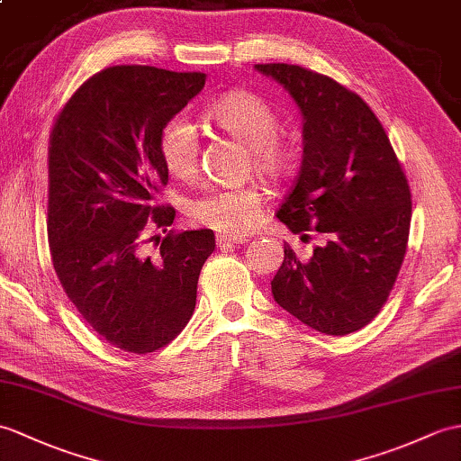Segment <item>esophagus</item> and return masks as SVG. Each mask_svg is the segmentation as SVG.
<instances>
[{
	"label": "esophagus",
	"instance_id": "1",
	"mask_svg": "<svg viewBox=\"0 0 461 461\" xmlns=\"http://www.w3.org/2000/svg\"><path fill=\"white\" fill-rule=\"evenodd\" d=\"M218 248H230V245H238V243H248V238H241V235H226V233H220L218 235Z\"/></svg>",
	"mask_w": 461,
	"mask_h": 461
}]
</instances>
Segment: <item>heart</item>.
<instances>
[{
    "instance_id": "obj_1",
    "label": "heart",
    "mask_w": 461,
    "mask_h": 461,
    "mask_svg": "<svg viewBox=\"0 0 461 461\" xmlns=\"http://www.w3.org/2000/svg\"><path fill=\"white\" fill-rule=\"evenodd\" d=\"M206 115L223 133L249 147L251 165L261 176L281 180L291 175L298 147L291 137L279 133V113L259 94L248 90L223 94ZM158 149L170 175L180 180L196 176L200 139L186 117L175 115L163 125ZM188 213L200 226L226 235H243L259 226L263 194L253 185L210 188L190 202Z\"/></svg>"
}]
</instances>
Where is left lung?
<instances>
[{
  "label": "left lung",
  "instance_id": "1",
  "mask_svg": "<svg viewBox=\"0 0 461 461\" xmlns=\"http://www.w3.org/2000/svg\"><path fill=\"white\" fill-rule=\"evenodd\" d=\"M255 68L281 82L304 115V157L276 218L324 243L304 259L285 243L271 281L286 312L328 336L367 326L387 303L409 243L411 186L377 115L356 92L296 64Z\"/></svg>",
  "mask_w": 461,
  "mask_h": 461
}]
</instances>
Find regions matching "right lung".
Wrapping results in <instances>:
<instances>
[{
  "label": "right lung",
  "mask_w": 461,
  "mask_h": 461,
  "mask_svg": "<svg viewBox=\"0 0 461 461\" xmlns=\"http://www.w3.org/2000/svg\"><path fill=\"white\" fill-rule=\"evenodd\" d=\"M204 72L143 64L104 68L62 105L49 137L47 233L64 293L113 348L151 353L194 312L212 230L175 231L158 204L168 182L163 125L204 88ZM163 229V240L151 236ZM159 245L153 258L144 245Z\"/></svg>",
  "instance_id": "1"
}]
</instances>
